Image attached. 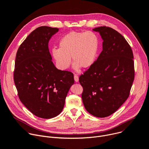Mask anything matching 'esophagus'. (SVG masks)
I'll list each match as a JSON object with an SVG mask.
<instances>
[{"mask_svg":"<svg viewBox=\"0 0 149 149\" xmlns=\"http://www.w3.org/2000/svg\"><path fill=\"white\" fill-rule=\"evenodd\" d=\"M74 81L76 82L79 81V77L77 75H76V74L74 76Z\"/></svg>","mask_w":149,"mask_h":149,"instance_id":"1","label":"esophagus"}]
</instances>
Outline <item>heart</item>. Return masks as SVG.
<instances>
[{
  "label": "heart",
  "instance_id": "1",
  "mask_svg": "<svg viewBox=\"0 0 149 149\" xmlns=\"http://www.w3.org/2000/svg\"><path fill=\"white\" fill-rule=\"evenodd\" d=\"M100 45V38L92 31H72L61 38L59 48H53L52 53L60 70H65L69 68L71 58L76 70L80 68L89 69L97 57Z\"/></svg>",
  "mask_w": 149,
  "mask_h": 149
}]
</instances>
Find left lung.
Listing matches in <instances>:
<instances>
[{
	"instance_id": "8db88e82",
	"label": "left lung",
	"mask_w": 149,
	"mask_h": 149,
	"mask_svg": "<svg viewBox=\"0 0 149 149\" xmlns=\"http://www.w3.org/2000/svg\"><path fill=\"white\" fill-rule=\"evenodd\" d=\"M103 40L102 51L95 63L79 77L86 111L96 117L109 116L127 100L134 79L131 48L124 37L110 27L93 29Z\"/></svg>"
}]
</instances>
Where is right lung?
<instances>
[{
  "label": "right lung",
  "instance_id": "1",
  "mask_svg": "<svg viewBox=\"0 0 149 149\" xmlns=\"http://www.w3.org/2000/svg\"><path fill=\"white\" fill-rule=\"evenodd\" d=\"M58 28L40 26L33 31L16 53L14 82L20 101L36 116L49 119L62 111L74 84L73 74L57 69L48 49Z\"/></svg>",
  "mask_w": 149,
  "mask_h": 149
}]
</instances>
